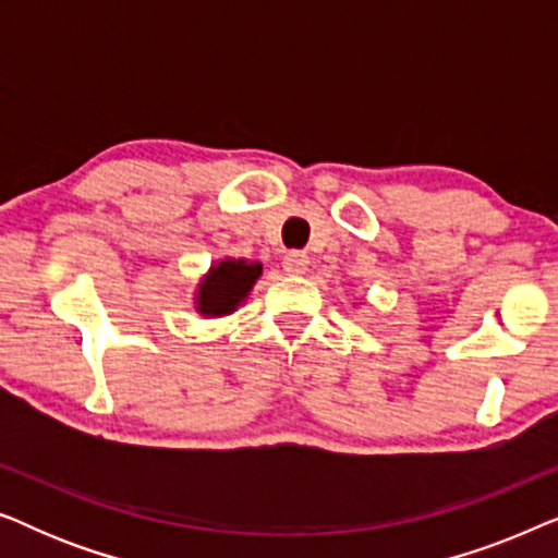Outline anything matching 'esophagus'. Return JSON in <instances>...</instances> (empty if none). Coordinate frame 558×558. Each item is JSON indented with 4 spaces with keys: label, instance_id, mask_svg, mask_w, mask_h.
<instances>
[{
    "label": "esophagus",
    "instance_id": "34e87169",
    "mask_svg": "<svg viewBox=\"0 0 558 558\" xmlns=\"http://www.w3.org/2000/svg\"><path fill=\"white\" fill-rule=\"evenodd\" d=\"M284 271L287 274H304L310 266V256L304 251H287L284 254Z\"/></svg>",
    "mask_w": 558,
    "mask_h": 558
}]
</instances>
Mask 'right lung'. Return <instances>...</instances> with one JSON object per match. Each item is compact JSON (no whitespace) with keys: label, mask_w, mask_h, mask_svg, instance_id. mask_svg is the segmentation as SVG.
<instances>
[{"label":"right lung","mask_w":558,"mask_h":558,"mask_svg":"<svg viewBox=\"0 0 558 558\" xmlns=\"http://www.w3.org/2000/svg\"><path fill=\"white\" fill-rule=\"evenodd\" d=\"M262 277V264L246 258H223L205 274L195 294V310L203 317H223L246 300L251 287Z\"/></svg>","instance_id":"obj_1"}]
</instances>
